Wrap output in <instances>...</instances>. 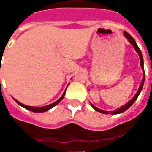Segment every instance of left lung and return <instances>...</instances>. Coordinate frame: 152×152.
Masks as SVG:
<instances>
[{
    "mask_svg": "<svg viewBox=\"0 0 152 152\" xmlns=\"http://www.w3.org/2000/svg\"><path fill=\"white\" fill-rule=\"evenodd\" d=\"M124 36L125 37L127 38L128 40H129V42L134 46V50H136V52L138 53V55H139V58H140V66L142 67V72H143V77H142V81H141V84L140 86H139V88L137 89V93L135 94V95L132 98L131 100H129V102L126 103V104H124V105L121 106L120 108L116 109V110H115V111H112V112H109V111H104V110H102V109H99L98 107H96L95 106H94L90 102V105L92 106V107L95 111L97 112H100V113H102V114H112V115H116V114H120V113H122V112H125L127 109H129L130 107L131 106L133 105V103H134L135 101H136V99H137V97L138 95L140 94L141 91H142V87H143V85H144V81H145V72H144V66H143V58H142V52H141L140 49L138 48L137 46V43H136V41L134 40V39L132 37H131L130 35L129 34L128 32L126 31H124Z\"/></svg>",
    "mask_w": 152,
    "mask_h": 152,
    "instance_id": "8db88e82",
    "label": "left lung"
}]
</instances>
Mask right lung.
Returning <instances> with one entry per match:
<instances>
[{"instance_id": "add662e5", "label": "right lung", "mask_w": 152, "mask_h": 152, "mask_svg": "<svg viewBox=\"0 0 152 152\" xmlns=\"http://www.w3.org/2000/svg\"><path fill=\"white\" fill-rule=\"evenodd\" d=\"M65 92H66V90L64 91V93L63 94V95L61 96V98H60L58 100H57L56 102H53V103H51L50 105H46V106H44V107H31V106H28V105H25V104H23L20 102H18V100H16L15 99V101L17 103H18V105H20L21 107H23V108L27 109V110H29V111H31V112H46V111H49L50 109H51L52 107H53L54 106H56L58 102L63 99V97L65 95Z\"/></svg>"}]
</instances>
